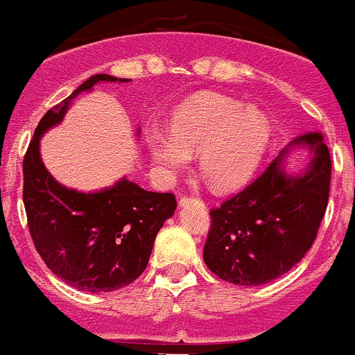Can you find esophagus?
<instances>
[{
  "instance_id": "1",
  "label": "esophagus",
  "mask_w": 355,
  "mask_h": 355,
  "mask_svg": "<svg viewBox=\"0 0 355 355\" xmlns=\"http://www.w3.org/2000/svg\"><path fill=\"white\" fill-rule=\"evenodd\" d=\"M192 197H182L180 199V207H184V206H187L189 202H192Z\"/></svg>"
}]
</instances>
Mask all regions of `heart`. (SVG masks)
Wrapping results in <instances>:
<instances>
[{
  "mask_svg": "<svg viewBox=\"0 0 355 355\" xmlns=\"http://www.w3.org/2000/svg\"><path fill=\"white\" fill-rule=\"evenodd\" d=\"M270 141V124L262 112L236 100L202 93L182 103L171 115L170 132L149 129L146 148L166 173H178L199 155V170L216 190L245 184L257 170Z\"/></svg>",
  "mask_w": 355,
  "mask_h": 355,
  "instance_id": "heart-1",
  "label": "heart"
}]
</instances>
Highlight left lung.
Listing matches in <instances>:
<instances>
[{"label":"left lung","mask_w":355,"mask_h":355,"mask_svg":"<svg viewBox=\"0 0 355 355\" xmlns=\"http://www.w3.org/2000/svg\"><path fill=\"white\" fill-rule=\"evenodd\" d=\"M306 148L303 168L287 172L286 158ZM331 162L320 132L291 141L267 170L221 207L212 209L204 262L212 274L238 286L281 277L311 248L325 216Z\"/></svg>","instance_id":"8db88e82"}]
</instances>
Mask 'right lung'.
I'll use <instances>...</instances> for the list:
<instances>
[{"instance_id":"right-lung-1","label":"right lung","mask_w":355,"mask_h":355,"mask_svg":"<svg viewBox=\"0 0 355 355\" xmlns=\"http://www.w3.org/2000/svg\"><path fill=\"white\" fill-rule=\"evenodd\" d=\"M114 81L129 80L95 74L47 110L24 159V204L33 245L61 281L87 293H110L136 281L148 266L156 234L177 209L173 193L148 192L128 177L80 192L59 184L44 165V134L61 124L80 93Z\"/></svg>"}]
</instances>
